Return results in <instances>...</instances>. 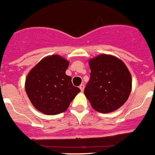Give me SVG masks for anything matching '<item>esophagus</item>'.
Wrapping results in <instances>:
<instances>
[{
    "label": "esophagus",
    "instance_id": "34e87169",
    "mask_svg": "<svg viewBox=\"0 0 155 155\" xmlns=\"http://www.w3.org/2000/svg\"><path fill=\"white\" fill-rule=\"evenodd\" d=\"M79 88H80V90H81V91H83L84 88H85V85H84V84H81L80 86H79Z\"/></svg>",
    "mask_w": 155,
    "mask_h": 155
}]
</instances>
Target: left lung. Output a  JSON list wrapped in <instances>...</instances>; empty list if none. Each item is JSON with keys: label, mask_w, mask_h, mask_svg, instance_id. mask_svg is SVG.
<instances>
[{"label": "left lung", "mask_w": 155, "mask_h": 155, "mask_svg": "<svg viewBox=\"0 0 155 155\" xmlns=\"http://www.w3.org/2000/svg\"><path fill=\"white\" fill-rule=\"evenodd\" d=\"M90 78L84 90L95 110L113 112L127 101L132 87L131 74L124 62L112 55L90 59Z\"/></svg>", "instance_id": "8db88e82"}]
</instances>
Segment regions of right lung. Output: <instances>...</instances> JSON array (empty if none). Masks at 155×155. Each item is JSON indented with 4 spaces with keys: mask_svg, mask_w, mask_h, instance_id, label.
I'll use <instances>...</instances> for the list:
<instances>
[{
    "mask_svg": "<svg viewBox=\"0 0 155 155\" xmlns=\"http://www.w3.org/2000/svg\"><path fill=\"white\" fill-rule=\"evenodd\" d=\"M69 61L59 55L43 58L27 75L25 91L38 110L55 115L65 112L81 90L65 74Z\"/></svg>",
    "mask_w": 155,
    "mask_h": 155,
    "instance_id": "1",
    "label": "right lung"
}]
</instances>
